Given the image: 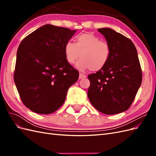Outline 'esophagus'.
<instances>
[{
  "label": "esophagus",
  "mask_w": 156,
  "mask_h": 156,
  "mask_svg": "<svg viewBox=\"0 0 156 156\" xmlns=\"http://www.w3.org/2000/svg\"><path fill=\"white\" fill-rule=\"evenodd\" d=\"M87 77V75H84L83 73H80L79 74V79H84Z\"/></svg>",
  "instance_id": "esophagus-1"
}]
</instances>
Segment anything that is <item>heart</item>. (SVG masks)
I'll return each instance as SVG.
<instances>
[{
    "label": "heart",
    "mask_w": 156,
    "mask_h": 156,
    "mask_svg": "<svg viewBox=\"0 0 156 156\" xmlns=\"http://www.w3.org/2000/svg\"><path fill=\"white\" fill-rule=\"evenodd\" d=\"M66 60L73 64L79 58L76 67L81 72L90 69L98 72L105 66L111 56L110 45L101 41L96 36L90 33L79 34L76 37V43L68 41L64 45Z\"/></svg>",
    "instance_id": "obj_1"
}]
</instances>
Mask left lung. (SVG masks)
I'll return each mask as SVG.
<instances>
[{
    "label": "left lung",
    "instance_id": "8db88e82",
    "mask_svg": "<svg viewBox=\"0 0 156 156\" xmlns=\"http://www.w3.org/2000/svg\"><path fill=\"white\" fill-rule=\"evenodd\" d=\"M111 48L107 64L88 78V97L98 111L115 115L128 109L142 82L136 48L129 38L109 28L99 29Z\"/></svg>",
    "mask_w": 156,
    "mask_h": 156
}]
</instances>
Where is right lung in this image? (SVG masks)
<instances>
[{
	"mask_svg": "<svg viewBox=\"0 0 156 156\" xmlns=\"http://www.w3.org/2000/svg\"><path fill=\"white\" fill-rule=\"evenodd\" d=\"M76 31L48 24L21 42L14 82L23 104L32 111L42 115L56 111L77 81L79 72L67 62L64 52Z\"/></svg>",
	"mask_w": 156,
	"mask_h": 156,
	"instance_id": "add662e5",
	"label": "right lung"
}]
</instances>
